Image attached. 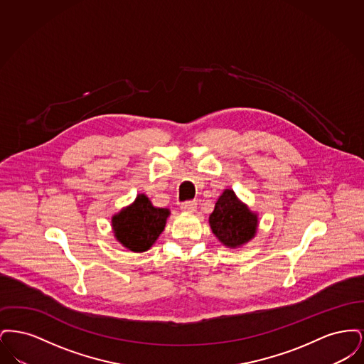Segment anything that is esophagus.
I'll return each mask as SVG.
<instances>
[{
    "label": "esophagus",
    "instance_id": "34e87169",
    "mask_svg": "<svg viewBox=\"0 0 364 364\" xmlns=\"http://www.w3.org/2000/svg\"><path fill=\"white\" fill-rule=\"evenodd\" d=\"M196 202L195 200H187V202H183L181 203V210L183 211H187V213H192V211H195V208H196Z\"/></svg>",
    "mask_w": 364,
    "mask_h": 364
}]
</instances>
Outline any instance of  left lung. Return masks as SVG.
I'll return each instance as SVG.
<instances>
[{
	"label": "left lung",
	"instance_id": "8db88e82",
	"mask_svg": "<svg viewBox=\"0 0 364 364\" xmlns=\"http://www.w3.org/2000/svg\"><path fill=\"white\" fill-rule=\"evenodd\" d=\"M258 225L257 214L251 213L236 198L232 190H225L218 198L214 211L210 214L213 233L226 247H239L250 242Z\"/></svg>",
	"mask_w": 364,
	"mask_h": 364
}]
</instances>
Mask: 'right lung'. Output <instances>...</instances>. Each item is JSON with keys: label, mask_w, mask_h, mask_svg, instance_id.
<instances>
[{"label": "right lung", "mask_w": 364, "mask_h": 364, "mask_svg": "<svg viewBox=\"0 0 364 364\" xmlns=\"http://www.w3.org/2000/svg\"><path fill=\"white\" fill-rule=\"evenodd\" d=\"M168 208H156L147 196L138 195L134 205L112 218L114 236L134 252L147 251L164 230Z\"/></svg>", "instance_id": "add662e5"}]
</instances>
